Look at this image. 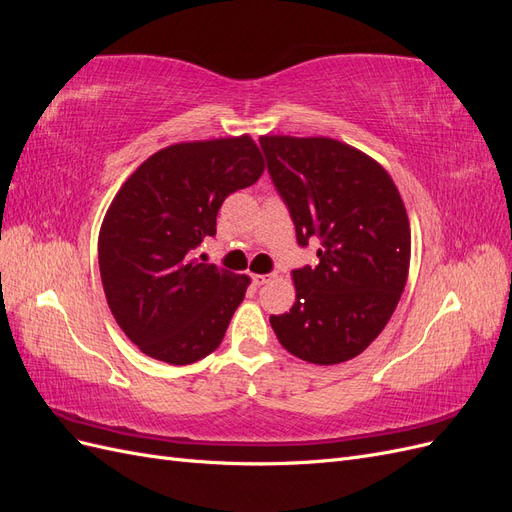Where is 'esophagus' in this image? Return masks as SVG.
Instances as JSON below:
<instances>
[{"mask_svg":"<svg viewBox=\"0 0 512 512\" xmlns=\"http://www.w3.org/2000/svg\"><path fill=\"white\" fill-rule=\"evenodd\" d=\"M252 280H254L256 286H262V284H267L271 280V275H267V273H254Z\"/></svg>","mask_w":512,"mask_h":512,"instance_id":"1","label":"esophagus"}]
</instances>
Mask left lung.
Returning a JSON list of instances; mask_svg holds the SVG:
<instances>
[{"label": "left lung", "mask_w": 512, "mask_h": 512, "mask_svg": "<svg viewBox=\"0 0 512 512\" xmlns=\"http://www.w3.org/2000/svg\"><path fill=\"white\" fill-rule=\"evenodd\" d=\"M299 245L320 262L292 271L297 299L271 316L280 344L316 365L359 356L391 320L410 269V220L395 181L367 153L329 136H260Z\"/></svg>", "instance_id": "left-lung-1"}]
</instances>
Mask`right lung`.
Segmentation results:
<instances>
[{
	"label": "right lung",
	"instance_id": "obj_1",
	"mask_svg": "<svg viewBox=\"0 0 512 512\" xmlns=\"http://www.w3.org/2000/svg\"><path fill=\"white\" fill-rule=\"evenodd\" d=\"M265 173L250 134L168 145L123 181L98 239L106 303L143 354L170 365L222 344L250 277L192 258L232 192Z\"/></svg>",
	"mask_w": 512,
	"mask_h": 512
}]
</instances>
